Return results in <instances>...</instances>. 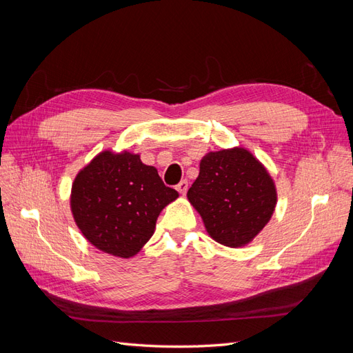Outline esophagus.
<instances>
[{
	"label": "esophagus",
	"instance_id": "obj_1",
	"mask_svg": "<svg viewBox=\"0 0 353 353\" xmlns=\"http://www.w3.org/2000/svg\"><path fill=\"white\" fill-rule=\"evenodd\" d=\"M176 190L179 191L181 194H185V193H187V190H188V181H187V179L179 181L178 185H176Z\"/></svg>",
	"mask_w": 353,
	"mask_h": 353
}]
</instances>
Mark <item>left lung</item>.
<instances>
[{
    "label": "left lung",
    "mask_w": 353,
    "mask_h": 353,
    "mask_svg": "<svg viewBox=\"0 0 353 353\" xmlns=\"http://www.w3.org/2000/svg\"><path fill=\"white\" fill-rule=\"evenodd\" d=\"M187 197L210 237L223 245L249 243L268 223L276 191L266 169L248 150L210 152Z\"/></svg>",
    "instance_id": "obj_1"
}]
</instances>
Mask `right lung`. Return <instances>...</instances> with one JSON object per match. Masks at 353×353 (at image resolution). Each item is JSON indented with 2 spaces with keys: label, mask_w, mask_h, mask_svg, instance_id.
I'll return each instance as SVG.
<instances>
[{
  "label": "right lung",
  "mask_w": 353,
  "mask_h": 353,
  "mask_svg": "<svg viewBox=\"0 0 353 353\" xmlns=\"http://www.w3.org/2000/svg\"><path fill=\"white\" fill-rule=\"evenodd\" d=\"M176 197L178 191L138 154L104 152L74 178L70 205L85 239L105 253L130 258L153 236L160 210Z\"/></svg>",
  "instance_id": "1"
}]
</instances>
